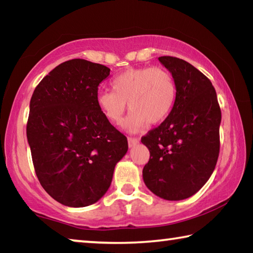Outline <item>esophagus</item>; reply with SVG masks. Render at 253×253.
I'll return each instance as SVG.
<instances>
[{"mask_svg":"<svg viewBox=\"0 0 253 253\" xmlns=\"http://www.w3.org/2000/svg\"><path fill=\"white\" fill-rule=\"evenodd\" d=\"M138 143H139L138 138H132V137H128V146H129L130 148L136 146V145Z\"/></svg>","mask_w":253,"mask_h":253,"instance_id":"1","label":"esophagus"}]
</instances>
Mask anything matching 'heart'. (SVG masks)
<instances>
[{
	"instance_id": "obj_1",
	"label": "heart",
	"mask_w": 253,
	"mask_h": 253,
	"mask_svg": "<svg viewBox=\"0 0 253 253\" xmlns=\"http://www.w3.org/2000/svg\"><path fill=\"white\" fill-rule=\"evenodd\" d=\"M113 91H100L96 105L111 124H119L128 108L124 123L129 132H137L146 124H158L168 117L176 99V83L163 68H128L111 80Z\"/></svg>"
}]
</instances>
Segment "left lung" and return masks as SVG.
<instances>
[{"label":"left lung","mask_w":253,"mask_h":253,"mask_svg":"<svg viewBox=\"0 0 253 253\" xmlns=\"http://www.w3.org/2000/svg\"><path fill=\"white\" fill-rule=\"evenodd\" d=\"M158 60L174 77L176 99L165 121L142 137L151 154L143 179L155 195L179 201L200 191L215 169L221 110L215 89L202 72L175 57Z\"/></svg>","instance_id":"1"}]
</instances>
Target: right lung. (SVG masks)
Segmentation results:
<instances>
[{
  "instance_id": "obj_1",
  "label": "right lung",
  "mask_w": 253,
  "mask_h": 253,
  "mask_svg": "<svg viewBox=\"0 0 253 253\" xmlns=\"http://www.w3.org/2000/svg\"><path fill=\"white\" fill-rule=\"evenodd\" d=\"M106 66L72 59L34 89L27 137L34 170L46 193L70 208L99 201L128 149L127 138L100 114L98 85Z\"/></svg>"
}]
</instances>
